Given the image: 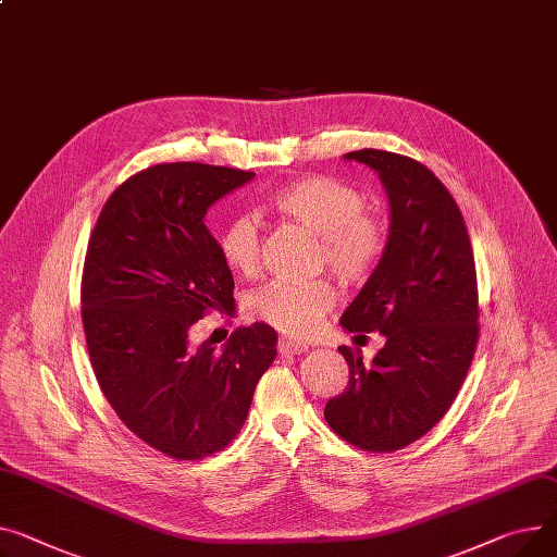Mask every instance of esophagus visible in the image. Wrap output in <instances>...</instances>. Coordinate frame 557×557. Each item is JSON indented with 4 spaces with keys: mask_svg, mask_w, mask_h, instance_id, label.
<instances>
[{
    "mask_svg": "<svg viewBox=\"0 0 557 557\" xmlns=\"http://www.w3.org/2000/svg\"><path fill=\"white\" fill-rule=\"evenodd\" d=\"M280 351L282 354H305V351H309V345L286 338V341H280Z\"/></svg>",
    "mask_w": 557,
    "mask_h": 557,
    "instance_id": "obj_1",
    "label": "esophagus"
}]
</instances>
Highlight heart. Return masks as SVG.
Wrapping results in <instances>:
<instances>
[{
    "instance_id": "obj_1",
    "label": "heart",
    "mask_w": 557,
    "mask_h": 557,
    "mask_svg": "<svg viewBox=\"0 0 557 557\" xmlns=\"http://www.w3.org/2000/svg\"><path fill=\"white\" fill-rule=\"evenodd\" d=\"M267 208L320 237V262L345 284L372 277L387 250L385 219L364 208L362 195L331 176H302L280 185ZM226 267L252 275L259 264V228L250 214L237 212L216 233ZM336 288L326 280L269 282L248 298V311L288 336H311L326 311L336 307Z\"/></svg>"
}]
</instances>
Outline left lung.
<instances>
[{
	"label": "left lung",
	"instance_id": "left-lung-1",
	"mask_svg": "<svg viewBox=\"0 0 557 557\" xmlns=\"http://www.w3.org/2000/svg\"><path fill=\"white\" fill-rule=\"evenodd\" d=\"M372 168L389 199L387 250L341 324L379 331L372 362L338 347L349 383L324 407L329 428L369 453H394L450 410L479 341L476 271L461 210L434 172L383 150L345 154Z\"/></svg>",
	"mask_w": 557,
	"mask_h": 557
}]
</instances>
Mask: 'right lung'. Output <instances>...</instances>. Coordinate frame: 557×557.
<instances>
[{
	"mask_svg": "<svg viewBox=\"0 0 557 557\" xmlns=\"http://www.w3.org/2000/svg\"><path fill=\"white\" fill-rule=\"evenodd\" d=\"M252 176L190 161L147 168L111 193L87 246L81 302L96 381L140 441L178 461L228 446L277 356L264 322L219 351L190 343L203 315L235 311L233 273L203 216Z\"/></svg>",
	"mask_w": 557,
	"mask_h": 557,
	"instance_id": "add662e5",
	"label": "right lung"
}]
</instances>
